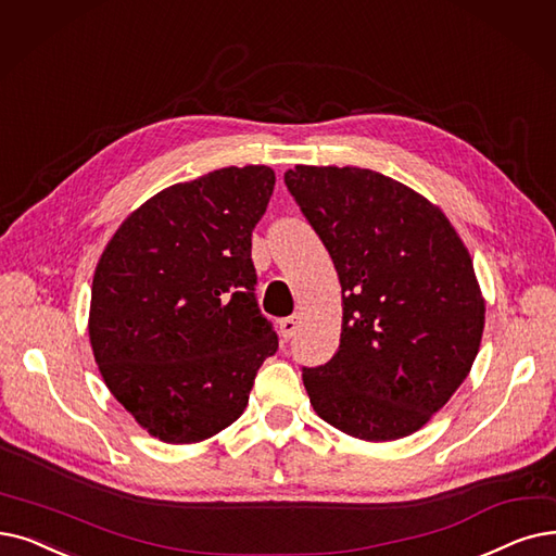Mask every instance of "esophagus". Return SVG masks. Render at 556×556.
<instances>
[{"instance_id":"esophagus-1","label":"esophagus","mask_w":556,"mask_h":556,"mask_svg":"<svg viewBox=\"0 0 556 556\" xmlns=\"http://www.w3.org/2000/svg\"><path fill=\"white\" fill-rule=\"evenodd\" d=\"M298 327H300V316L283 318V320L279 323V333H281L283 341H291V338H293L295 331H298Z\"/></svg>"}]
</instances>
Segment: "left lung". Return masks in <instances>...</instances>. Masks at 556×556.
I'll use <instances>...</instances> for the list:
<instances>
[{
	"label": "left lung",
	"mask_w": 556,
	"mask_h": 556,
	"mask_svg": "<svg viewBox=\"0 0 556 556\" xmlns=\"http://www.w3.org/2000/svg\"><path fill=\"white\" fill-rule=\"evenodd\" d=\"M283 181L343 291L338 352L302 368L313 412L361 441L418 431L468 377L486 304L445 213L366 167L295 165Z\"/></svg>",
	"instance_id": "obj_1"
}]
</instances>
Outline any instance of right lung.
<instances>
[{"label":"right lung","mask_w":556,"mask_h":556,"mask_svg":"<svg viewBox=\"0 0 556 556\" xmlns=\"http://www.w3.org/2000/svg\"><path fill=\"white\" fill-rule=\"evenodd\" d=\"M273 188L268 165L165 188L117 227L94 268V361L113 397L163 443H200L236 422L277 352L252 263Z\"/></svg>","instance_id":"1"}]
</instances>
